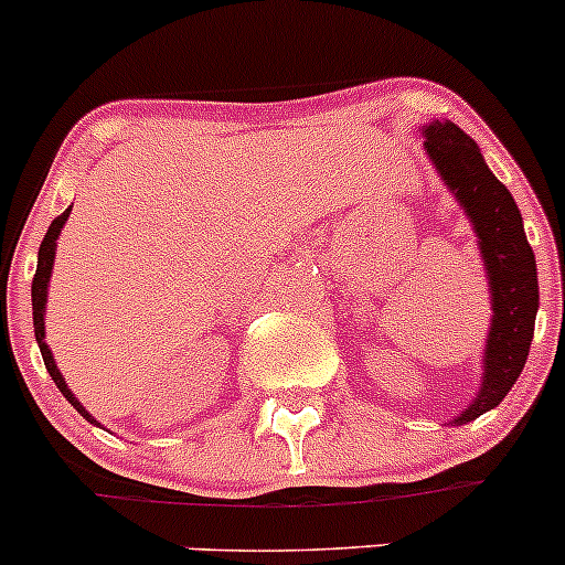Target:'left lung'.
<instances>
[{"mask_svg": "<svg viewBox=\"0 0 565 565\" xmlns=\"http://www.w3.org/2000/svg\"><path fill=\"white\" fill-rule=\"evenodd\" d=\"M422 135L441 179L472 217L491 284L494 315L486 344L483 386L478 399L456 419V425H467L500 405L522 375L539 311V273L533 248L524 237L522 212L505 184L489 171L472 137L450 120H436Z\"/></svg>", "mask_w": 565, "mask_h": 565, "instance_id": "obj_1", "label": "left lung"}]
</instances>
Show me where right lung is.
Wrapping results in <instances>:
<instances>
[{"instance_id":"right-lung-1","label":"right lung","mask_w":565,"mask_h":565,"mask_svg":"<svg viewBox=\"0 0 565 565\" xmlns=\"http://www.w3.org/2000/svg\"><path fill=\"white\" fill-rule=\"evenodd\" d=\"M68 212L71 210H65L63 215L54 217L52 226H49V232H46V237H43L41 250H38V270H35V278H32V322H35L38 348H41L43 364H46L52 381L57 383V388L65 394V399H68V403L74 405V408L79 411L87 422H96L85 408H82V403L74 397V394H71L68 383H65L63 375H60L57 364H54V359H52V350H49V344H46V331H43V309H46V287H49V276H52V265H54V245H57V234H60V228H63Z\"/></svg>"}]
</instances>
